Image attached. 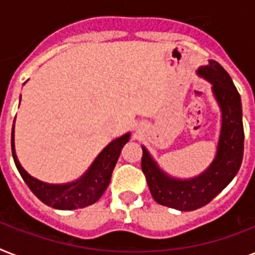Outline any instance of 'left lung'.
<instances>
[{"label":"left lung","instance_id":"obj_1","mask_svg":"<svg viewBox=\"0 0 255 255\" xmlns=\"http://www.w3.org/2000/svg\"><path fill=\"white\" fill-rule=\"evenodd\" d=\"M197 75L212 85V92L221 110L217 152L209 167L196 177H173L157 165L147 148L141 147V169L152 197L160 205L181 212L196 210L209 204L236 177L244 157L241 96L232 78L216 61L201 66Z\"/></svg>","mask_w":255,"mask_h":255}]
</instances>
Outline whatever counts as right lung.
<instances>
[{
	"mask_svg": "<svg viewBox=\"0 0 255 255\" xmlns=\"http://www.w3.org/2000/svg\"><path fill=\"white\" fill-rule=\"evenodd\" d=\"M15 122V120H14ZM131 133L127 132L118 139L112 140L85 173L75 181L66 184H47L30 176L18 161L14 147V124L11 128V153L18 172L21 173L23 181L29 186L30 190L41 200L43 204L61 210H73L78 208L92 205L99 200L107 189L111 181L112 170L115 168L116 161L119 159L122 148L128 143Z\"/></svg>",
	"mask_w": 255,
	"mask_h": 255,
	"instance_id": "1",
	"label": "right lung"
}]
</instances>
